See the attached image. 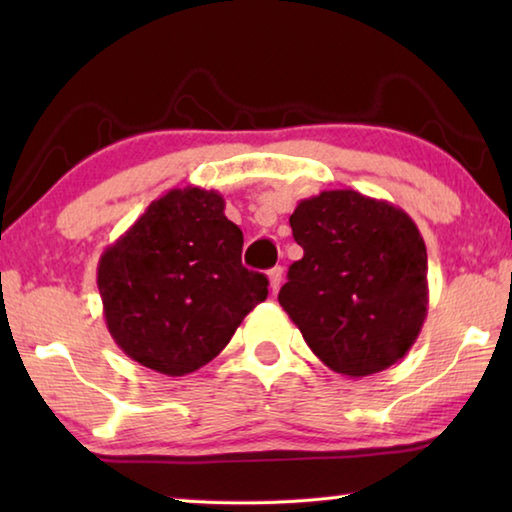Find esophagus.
I'll return each instance as SVG.
<instances>
[{"instance_id":"34e87169","label":"esophagus","mask_w":512,"mask_h":512,"mask_svg":"<svg viewBox=\"0 0 512 512\" xmlns=\"http://www.w3.org/2000/svg\"><path fill=\"white\" fill-rule=\"evenodd\" d=\"M282 275H284V271H282V266H275V268H271V271H268V282H271V289H273V293L280 289V284H282Z\"/></svg>"}]
</instances>
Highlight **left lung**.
I'll use <instances>...</instances> for the list:
<instances>
[{
  "label": "left lung",
  "instance_id": "obj_1",
  "mask_svg": "<svg viewBox=\"0 0 512 512\" xmlns=\"http://www.w3.org/2000/svg\"><path fill=\"white\" fill-rule=\"evenodd\" d=\"M291 230L305 255L289 266L282 309L327 368L368 377L391 368L427 318V248L400 207L332 189L300 201Z\"/></svg>",
  "mask_w": 512,
  "mask_h": 512
}]
</instances>
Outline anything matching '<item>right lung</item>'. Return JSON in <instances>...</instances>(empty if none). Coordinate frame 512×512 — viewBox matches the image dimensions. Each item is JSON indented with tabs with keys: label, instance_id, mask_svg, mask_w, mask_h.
<instances>
[{
	"label": "right lung",
	"instance_id": "add662e5",
	"mask_svg": "<svg viewBox=\"0 0 512 512\" xmlns=\"http://www.w3.org/2000/svg\"><path fill=\"white\" fill-rule=\"evenodd\" d=\"M223 210L219 192L171 189L99 259L108 332L162 375L210 363L268 296L266 275L241 264L244 235Z\"/></svg>",
	"mask_w": 512,
	"mask_h": 512
}]
</instances>
